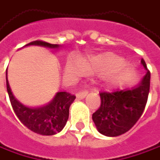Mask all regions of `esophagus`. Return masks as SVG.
Returning <instances> with one entry per match:
<instances>
[{
	"mask_svg": "<svg viewBox=\"0 0 160 160\" xmlns=\"http://www.w3.org/2000/svg\"><path fill=\"white\" fill-rule=\"evenodd\" d=\"M87 95H88L87 90H83V91H80V92H78L77 95H76V97H77V98H78V99H83Z\"/></svg>",
	"mask_w": 160,
	"mask_h": 160,
	"instance_id": "34e87169",
	"label": "esophagus"
}]
</instances>
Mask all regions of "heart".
Wrapping results in <instances>:
<instances>
[{
  "instance_id": "b5f03b06",
  "label": "heart",
  "mask_w": 160,
  "mask_h": 160,
  "mask_svg": "<svg viewBox=\"0 0 160 160\" xmlns=\"http://www.w3.org/2000/svg\"><path fill=\"white\" fill-rule=\"evenodd\" d=\"M81 64L88 72H99L98 79L101 85L108 88L119 87L126 80L130 69V65L123 62L122 57L110 52L91 55L81 61ZM65 72L80 76L85 72L77 62L68 61Z\"/></svg>"
}]
</instances>
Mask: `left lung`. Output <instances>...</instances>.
<instances>
[{
	"label": "left lung",
	"instance_id": "8db88e82",
	"mask_svg": "<svg viewBox=\"0 0 160 160\" xmlns=\"http://www.w3.org/2000/svg\"><path fill=\"white\" fill-rule=\"evenodd\" d=\"M146 74L138 85L115 92H101V105L92 115V120L101 134L115 137L125 133L142 115L147 104L150 72L146 62L141 61Z\"/></svg>",
	"mask_w": 160,
	"mask_h": 160
}]
</instances>
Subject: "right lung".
Wrapping results in <instances>:
<instances>
[{
  "label": "right lung",
  "mask_w": 160,
  "mask_h": 160,
  "mask_svg": "<svg viewBox=\"0 0 160 160\" xmlns=\"http://www.w3.org/2000/svg\"><path fill=\"white\" fill-rule=\"evenodd\" d=\"M28 45H39L50 49H58L61 45H52L43 41H34ZM6 85L12 108L19 119L27 128L41 135H53L60 132L66 124L69 118V109L76 97L67 92H57L54 98L48 104L39 108H29L25 106L11 91L7 72Z\"/></svg>",
  "instance_id": "right-lung-1"
}]
</instances>
